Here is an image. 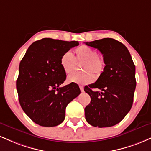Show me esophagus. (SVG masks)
<instances>
[{"mask_svg":"<svg viewBox=\"0 0 151 151\" xmlns=\"http://www.w3.org/2000/svg\"><path fill=\"white\" fill-rule=\"evenodd\" d=\"M79 88H80L81 92L83 91V86H79Z\"/></svg>","mask_w":151,"mask_h":151,"instance_id":"34e87169","label":"esophagus"}]
</instances>
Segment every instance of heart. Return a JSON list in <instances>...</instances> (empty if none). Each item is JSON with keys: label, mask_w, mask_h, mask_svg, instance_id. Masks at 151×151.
<instances>
[{"label": "heart", "mask_w": 151, "mask_h": 151, "mask_svg": "<svg viewBox=\"0 0 151 151\" xmlns=\"http://www.w3.org/2000/svg\"><path fill=\"white\" fill-rule=\"evenodd\" d=\"M76 60L78 62H83L82 70L84 73H72L68 76V81L70 83L78 84H88L93 82L94 76L99 77L103 73L105 68L104 58L98 55L96 50L90 47L82 45L74 50ZM76 60L72 53L67 51L60 58V65L66 74H69L74 70L76 65Z\"/></svg>", "instance_id": "1"}]
</instances>
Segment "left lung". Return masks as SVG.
Instances as JSON below:
<instances>
[{"mask_svg":"<svg viewBox=\"0 0 151 151\" xmlns=\"http://www.w3.org/2000/svg\"><path fill=\"white\" fill-rule=\"evenodd\" d=\"M103 54L105 68L95 83L84 87L91 97L85 108L87 122L100 128L118 124L133 104L137 82L135 65L128 49L117 40L104 38L85 43ZM98 88L101 92H94Z\"/></svg>","mask_w":151,"mask_h":151,"instance_id":"8db88e82","label":"left lung"}]
</instances>
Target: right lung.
<instances>
[{
	"instance_id": "right-lung-1",
	"label": "right lung",
	"mask_w": 151,
	"mask_h": 151,
	"mask_svg": "<svg viewBox=\"0 0 151 151\" xmlns=\"http://www.w3.org/2000/svg\"><path fill=\"white\" fill-rule=\"evenodd\" d=\"M76 41L44 38L32 43L19 63L16 82L19 102L27 115L42 127H55L65 119L67 105L81 93L78 84L60 86L66 79L60 58Z\"/></svg>"
}]
</instances>
